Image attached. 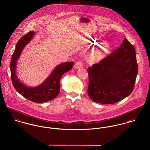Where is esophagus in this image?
<instances>
[{
	"label": "esophagus",
	"mask_w": 150,
	"mask_h": 150,
	"mask_svg": "<svg viewBox=\"0 0 150 150\" xmlns=\"http://www.w3.org/2000/svg\"><path fill=\"white\" fill-rule=\"evenodd\" d=\"M83 67V63L82 62H80V61H78V62H76L75 64V68L76 69H79Z\"/></svg>",
	"instance_id": "1"
}]
</instances>
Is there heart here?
Wrapping results in <instances>:
<instances>
[{"label":"heart","mask_w":150,"mask_h":150,"mask_svg":"<svg viewBox=\"0 0 150 150\" xmlns=\"http://www.w3.org/2000/svg\"><path fill=\"white\" fill-rule=\"evenodd\" d=\"M91 44H92V46H95L98 45V42L96 41H93ZM108 52V45L106 44H104L91 54L89 57V61L92 62H99L105 56Z\"/></svg>","instance_id":"obj_1"}]
</instances>
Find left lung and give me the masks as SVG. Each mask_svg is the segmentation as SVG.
I'll return each instance as SVG.
<instances>
[{
    "mask_svg": "<svg viewBox=\"0 0 150 150\" xmlns=\"http://www.w3.org/2000/svg\"><path fill=\"white\" fill-rule=\"evenodd\" d=\"M87 71L90 98L101 104L116 103L133 91L138 71L135 49L125 38L118 49Z\"/></svg>",
    "mask_w": 150,
    "mask_h": 150,
    "instance_id": "8db88e82",
    "label": "left lung"
}]
</instances>
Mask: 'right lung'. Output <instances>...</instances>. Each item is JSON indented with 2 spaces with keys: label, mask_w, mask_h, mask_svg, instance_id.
Returning a JSON list of instances; mask_svg holds the SVG:
<instances>
[{
  "label": "right lung",
  "mask_w": 150,
  "mask_h": 150,
  "mask_svg": "<svg viewBox=\"0 0 150 150\" xmlns=\"http://www.w3.org/2000/svg\"><path fill=\"white\" fill-rule=\"evenodd\" d=\"M35 33L34 31H30L19 40L11 58L10 69L12 84L15 89L23 97L41 103L52 100L58 96L60 92V79L64 73L72 69L74 63L64 62L57 65L46 79L37 86L29 87L24 84L18 78L17 62L24 48L32 41Z\"/></svg>",
  "instance_id": "add662e5"
}]
</instances>
